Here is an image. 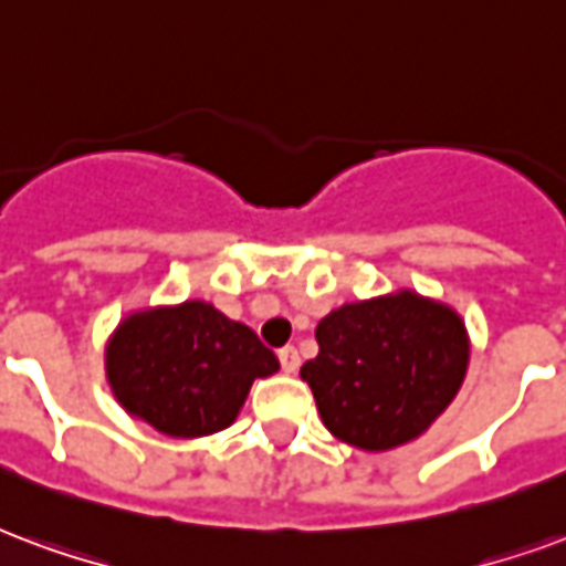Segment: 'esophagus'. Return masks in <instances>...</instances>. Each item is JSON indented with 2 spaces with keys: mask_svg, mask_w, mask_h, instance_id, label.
Wrapping results in <instances>:
<instances>
[{
  "mask_svg": "<svg viewBox=\"0 0 566 566\" xmlns=\"http://www.w3.org/2000/svg\"><path fill=\"white\" fill-rule=\"evenodd\" d=\"M279 363H282V371L294 375L296 368H300V354H296V347H282V350H279Z\"/></svg>",
  "mask_w": 566,
  "mask_h": 566,
  "instance_id": "1",
  "label": "esophagus"
}]
</instances>
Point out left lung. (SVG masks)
<instances>
[{"label": "left lung", "mask_w": 566, "mask_h": 566, "mask_svg": "<svg viewBox=\"0 0 566 566\" xmlns=\"http://www.w3.org/2000/svg\"><path fill=\"white\" fill-rule=\"evenodd\" d=\"M315 336L317 357L300 375L326 429L359 450H392L426 432L468 368L459 315L411 291L342 305Z\"/></svg>", "instance_id": "8db88e82"}]
</instances>
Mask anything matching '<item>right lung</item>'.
Returning <instances> with one entry per match:
<instances>
[{
	"instance_id": "add662e5",
	"label": "right lung",
	"mask_w": 566,
	"mask_h": 566,
	"mask_svg": "<svg viewBox=\"0 0 566 566\" xmlns=\"http://www.w3.org/2000/svg\"><path fill=\"white\" fill-rule=\"evenodd\" d=\"M272 371L279 359L270 347L207 303L132 315L107 347L113 396L170 438L228 429L251 380Z\"/></svg>"
}]
</instances>
